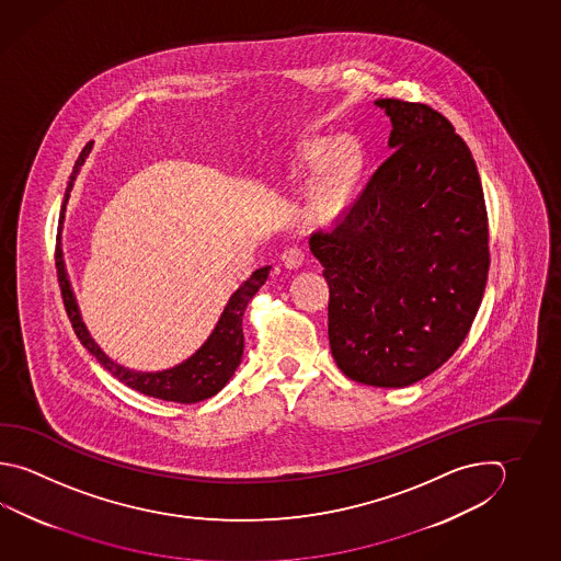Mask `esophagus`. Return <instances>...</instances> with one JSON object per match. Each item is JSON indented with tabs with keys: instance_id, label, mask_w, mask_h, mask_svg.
Returning <instances> with one entry per match:
<instances>
[{
	"instance_id": "esophagus-1",
	"label": "esophagus",
	"mask_w": 561,
	"mask_h": 561,
	"mask_svg": "<svg viewBox=\"0 0 561 561\" xmlns=\"http://www.w3.org/2000/svg\"><path fill=\"white\" fill-rule=\"evenodd\" d=\"M282 262L286 265L287 270H297L304 264V250L299 245H289L282 254Z\"/></svg>"
}]
</instances>
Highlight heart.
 <instances>
[{"mask_svg":"<svg viewBox=\"0 0 561 561\" xmlns=\"http://www.w3.org/2000/svg\"><path fill=\"white\" fill-rule=\"evenodd\" d=\"M325 150H328V145L318 142V145L309 148L307 159H309V162L318 164L323 159ZM355 169H357V150H355V147L350 142L339 145L325 162L323 176L319 180L316 198H313V204H316L319 214L329 216V214H333V211L341 208V204H343L347 191H350Z\"/></svg>","mask_w":561,"mask_h":561,"instance_id":"1","label":"heart"}]
</instances>
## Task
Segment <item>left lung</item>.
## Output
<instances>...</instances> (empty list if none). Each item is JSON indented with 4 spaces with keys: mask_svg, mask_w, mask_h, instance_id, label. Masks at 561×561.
Returning a JSON list of instances; mask_svg holds the SVG:
<instances>
[{
    "mask_svg": "<svg viewBox=\"0 0 561 561\" xmlns=\"http://www.w3.org/2000/svg\"><path fill=\"white\" fill-rule=\"evenodd\" d=\"M389 147L309 248L329 286L331 355L353 381L409 387L455 355L486 287L488 214L470 148L423 103L379 99Z\"/></svg>",
    "mask_w": 561,
    "mask_h": 561,
    "instance_id": "1",
    "label": "left lung"
}]
</instances>
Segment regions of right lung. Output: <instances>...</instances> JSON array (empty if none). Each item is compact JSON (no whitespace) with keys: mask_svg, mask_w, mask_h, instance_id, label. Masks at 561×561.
Returning <instances> with one entry per match:
<instances>
[{"mask_svg":"<svg viewBox=\"0 0 561 561\" xmlns=\"http://www.w3.org/2000/svg\"><path fill=\"white\" fill-rule=\"evenodd\" d=\"M93 148V142H87L85 148L81 150L79 159L75 162L73 172L69 176V184L65 191L64 206L59 214V233H57V248H55V265H57V277H59V287H61V296H64L65 309L69 321L73 325L75 333L79 341L83 343L93 357H95L103 367H105L115 379L125 382L130 389L162 399V401L191 402L204 401L210 399L216 392L224 389V385L232 379L233 373L238 369L243 355V328L242 319L245 307L250 304V299L257 294V289L264 286L267 275H270V265L255 270L250 275V279H245L242 286L233 291L230 301L224 307L222 316L218 319L216 328L210 333V337L204 341L201 350L191 355L188 359L182 360L172 369L157 370V373H142V370H133L118 365L115 360L105 355V351L101 350L95 343V339L91 337V333L87 331L81 311L77 306L71 282L67 277L65 270L64 250H61V230H64L65 206L69 201V194L73 188L75 179L79 174L81 167L85 164Z\"/></svg>","mask_w":561,"mask_h":561,"instance_id":"right-lung-1","label":"right lung"}]
</instances>
